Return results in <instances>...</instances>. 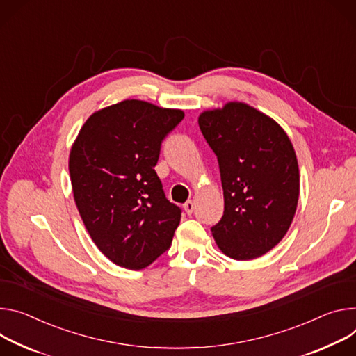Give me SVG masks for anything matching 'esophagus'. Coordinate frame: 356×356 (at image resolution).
Here are the masks:
<instances>
[{
    "label": "esophagus",
    "instance_id": "esophagus-1",
    "mask_svg": "<svg viewBox=\"0 0 356 356\" xmlns=\"http://www.w3.org/2000/svg\"><path fill=\"white\" fill-rule=\"evenodd\" d=\"M183 209H184V211H186L187 214H191L193 210H195V202H193V200H187V202L183 204Z\"/></svg>",
    "mask_w": 356,
    "mask_h": 356
}]
</instances>
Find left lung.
Here are the masks:
<instances>
[{
  "instance_id": "left-lung-1",
  "label": "left lung",
  "mask_w": 356,
  "mask_h": 356,
  "mask_svg": "<svg viewBox=\"0 0 356 356\" xmlns=\"http://www.w3.org/2000/svg\"><path fill=\"white\" fill-rule=\"evenodd\" d=\"M200 131L217 156L224 213L211 233L234 260H252L286 234L300 196L298 161L282 127L257 109L230 102L203 112Z\"/></svg>"
}]
</instances>
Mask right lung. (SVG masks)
Masks as SVG:
<instances>
[{"label": "right lung", "instance_id": "obj_1", "mask_svg": "<svg viewBox=\"0 0 356 356\" xmlns=\"http://www.w3.org/2000/svg\"><path fill=\"white\" fill-rule=\"evenodd\" d=\"M177 109L127 99L95 112L71 149L74 199L85 227L108 258L140 270L169 250L181 209L166 199L154 172Z\"/></svg>", "mask_w": 356, "mask_h": 356}]
</instances>
